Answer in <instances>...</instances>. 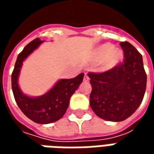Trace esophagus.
Returning a JSON list of instances; mask_svg holds the SVG:
<instances>
[{"label": "esophagus", "mask_w": 154, "mask_h": 154, "mask_svg": "<svg viewBox=\"0 0 154 154\" xmlns=\"http://www.w3.org/2000/svg\"><path fill=\"white\" fill-rule=\"evenodd\" d=\"M83 80L85 81V82H89V77H88V76H87V74H85V76H84V78Z\"/></svg>", "instance_id": "obj_1"}]
</instances>
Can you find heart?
Returning a JSON list of instances; mask_svg holds the SVG:
<instances>
[{
  "instance_id": "obj_1",
  "label": "heart",
  "mask_w": 154,
  "mask_h": 154,
  "mask_svg": "<svg viewBox=\"0 0 154 154\" xmlns=\"http://www.w3.org/2000/svg\"><path fill=\"white\" fill-rule=\"evenodd\" d=\"M123 54L118 48H114L111 44H104L97 48L94 55L96 62L102 61V67L105 70L113 68L122 60Z\"/></svg>"
}]
</instances>
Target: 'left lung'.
<instances>
[{
  "instance_id": "1",
  "label": "left lung",
  "mask_w": 154,
  "mask_h": 154,
  "mask_svg": "<svg viewBox=\"0 0 154 154\" xmlns=\"http://www.w3.org/2000/svg\"><path fill=\"white\" fill-rule=\"evenodd\" d=\"M122 63L110 70L88 72L92 91L90 106L98 117L108 121H123L134 113L142 102L147 75L142 55L129 42H120Z\"/></svg>"
}]
</instances>
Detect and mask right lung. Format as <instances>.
Masks as SVG:
<instances>
[{
	"instance_id": "obj_1",
	"label": "right lung",
	"mask_w": 154,
	"mask_h": 154,
	"mask_svg": "<svg viewBox=\"0 0 154 154\" xmlns=\"http://www.w3.org/2000/svg\"><path fill=\"white\" fill-rule=\"evenodd\" d=\"M42 43L43 41L38 38H35L20 53L11 74V86L15 100L22 112L34 122L44 125L55 122L63 116L71 97L83 80L84 73L71 79H61L51 90L41 97H29L22 93L18 84L22 63Z\"/></svg>"
}]
</instances>
